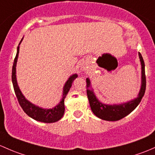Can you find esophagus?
<instances>
[{"instance_id":"1","label":"esophagus","mask_w":155,"mask_h":155,"mask_svg":"<svg viewBox=\"0 0 155 155\" xmlns=\"http://www.w3.org/2000/svg\"><path fill=\"white\" fill-rule=\"evenodd\" d=\"M83 69H84V68H83Z\"/></svg>"}]
</instances>
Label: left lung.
Instances as JSON below:
<instances>
[{
	"mask_svg": "<svg viewBox=\"0 0 155 155\" xmlns=\"http://www.w3.org/2000/svg\"><path fill=\"white\" fill-rule=\"evenodd\" d=\"M140 60L141 62V69H142V81H141V87L138 97L133 100L129 101L126 103L120 104V105H105L102 103L97 99L93 90L88 88L91 86V82L89 79H86L87 82V95L88 98L89 103L91 110L93 113L99 118L107 121H117L123 117L129 114L133 111L137 106L141 102L143 97L145 94L146 86V74H145V63L143 61L142 55L139 53Z\"/></svg>",
	"mask_w": 155,
	"mask_h": 155,
	"instance_id": "8db88e82",
	"label": "left lung"
}]
</instances>
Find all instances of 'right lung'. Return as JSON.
Returning <instances> with one entry per match:
<instances>
[{
  "label": "right lung",
  "mask_w": 155,
  "mask_h": 155,
  "mask_svg": "<svg viewBox=\"0 0 155 155\" xmlns=\"http://www.w3.org/2000/svg\"><path fill=\"white\" fill-rule=\"evenodd\" d=\"M23 38L19 43V45L21 43ZM19 45L17 48V53H16L15 58L14 59V63L12 66V81L13 84V87H14L15 93L16 97H17L18 101L20 104L21 107L24 110V111L31 118L37 120V121L42 122V123H55V122L61 120V117H63L64 113V99L68 94V91L71 89L72 86V83L75 79L77 77V74H73L68 79L65 83L64 88H63V95L62 99L60 101L58 105L55 106L51 109H44L41 107H39L34 104L31 103L23 95L21 91L19 89L18 85L17 80H16V64H17L18 57L19 53Z\"/></svg>",
  "instance_id": "right-lung-1"
}]
</instances>
